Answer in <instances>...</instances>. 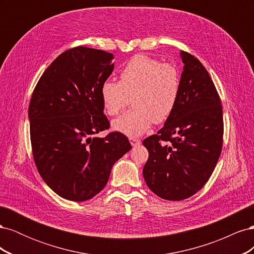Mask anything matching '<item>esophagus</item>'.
<instances>
[{
  "label": "esophagus",
  "instance_id": "1",
  "mask_svg": "<svg viewBox=\"0 0 254 254\" xmlns=\"http://www.w3.org/2000/svg\"><path fill=\"white\" fill-rule=\"evenodd\" d=\"M129 141L131 143L132 146H136L141 144V140L140 139H136V137H129Z\"/></svg>",
  "mask_w": 254,
  "mask_h": 254
}]
</instances>
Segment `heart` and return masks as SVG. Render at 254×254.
<instances>
[{
	"label": "heart",
	"mask_w": 254,
	"mask_h": 254,
	"mask_svg": "<svg viewBox=\"0 0 254 254\" xmlns=\"http://www.w3.org/2000/svg\"><path fill=\"white\" fill-rule=\"evenodd\" d=\"M180 93L178 68L168 63L147 56L135 55L122 68L120 81L106 80L99 90L105 112L114 117L129 104L133 106L114 120L113 129L129 136L144 133L155 122L171 117Z\"/></svg>",
	"instance_id": "obj_1"
}]
</instances>
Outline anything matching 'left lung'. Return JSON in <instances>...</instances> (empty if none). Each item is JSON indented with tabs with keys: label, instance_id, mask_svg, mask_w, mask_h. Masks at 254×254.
<instances>
[{
	"label": "left lung",
	"instance_id": "obj_1",
	"mask_svg": "<svg viewBox=\"0 0 254 254\" xmlns=\"http://www.w3.org/2000/svg\"><path fill=\"white\" fill-rule=\"evenodd\" d=\"M183 72L175 110L157 134L143 141L149 157L143 168L148 188L166 200L178 201L200 190L221 153L222 106L203 64L181 51Z\"/></svg>",
	"mask_w": 254,
	"mask_h": 254
}]
</instances>
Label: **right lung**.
Returning <instances> with one entry per match:
<instances>
[{
    "instance_id": "obj_1",
    "label": "right lung",
    "mask_w": 254,
    "mask_h": 254,
    "mask_svg": "<svg viewBox=\"0 0 254 254\" xmlns=\"http://www.w3.org/2000/svg\"><path fill=\"white\" fill-rule=\"evenodd\" d=\"M113 55L76 47L44 71L28 107L32 151L44 182L67 200L86 201L108 182L111 168L131 148L128 137L109 129L99 90L111 75Z\"/></svg>"
}]
</instances>
